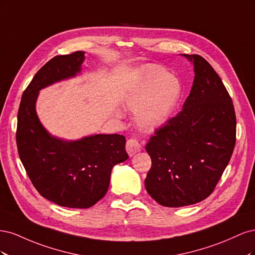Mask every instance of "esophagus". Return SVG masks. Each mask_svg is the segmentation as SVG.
<instances>
[{
	"label": "esophagus",
	"instance_id": "1",
	"mask_svg": "<svg viewBox=\"0 0 255 255\" xmlns=\"http://www.w3.org/2000/svg\"><path fill=\"white\" fill-rule=\"evenodd\" d=\"M127 152L129 156H133L137 152H139L141 150V144L138 142L137 139H134V138H130L127 141V145H126Z\"/></svg>",
	"mask_w": 255,
	"mask_h": 255
}]
</instances>
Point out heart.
Here are the masks:
<instances>
[{
	"label": "heart",
	"mask_w": 255,
	"mask_h": 255,
	"mask_svg": "<svg viewBox=\"0 0 255 255\" xmlns=\"http://www.w3.org/2000/svg\"><path fill=\"white\" fill-rule=\"evenodd\" d=\"M182 95L180 81L158 66L146 67L137 86L127 100V106L135 111L137 127L153 132L165 126Z\"/></svg>",
	"instance_id": "obj_1"
}]
</instances>
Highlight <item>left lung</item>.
<instances>
[{"label": "left lung", "instance_id": "left-lung-1", "mask_svg": "<svg viewBox=\"0 0 255 255\" xmlns=\"http://www.w3.org/2000/svg\"><path fill=\"white\" fill-rule=\"evenodd\" d=\"M182 56L194 65L190 94L183 110L145 145L152 160L145 189L168 207L196 204L210 196L236 141L233 102L219 75L202 56Z\"/></svg>", "mask_w": 255, "mask_h": 255}]
</instances>
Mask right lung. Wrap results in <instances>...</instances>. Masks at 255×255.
I'll return each instance as SVG.
<instances>
[{
    "label": "right lung",
    "mask_w": 255,
    "mask_h": 255,
    "mask_svg": "<svg viewBox=\"0 0 255 255\" xmlns=\"http://www.w3.org/2000/svg\"><path fill=\"white\" fill-rule=\"evenodd\" d=\"M85 52L59 55L38 71L22 95L18 112L17 145L28 177L49 201L71 208H88L107 192L112 169L128 158L126 137L96 134L78 140L51 135L36 113L39 91L82 71Z\"/></svg>",
    "instance_id": "right-lung-1"
}]
</instances>
